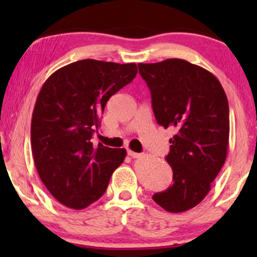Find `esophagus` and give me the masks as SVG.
I'll list each match as a JSON object with an SVG mask.
<instances>
[{
	"label": "esophagus",
	"instance_id": "1",
	"mask_svg": "<svg viewBox=\"0 0 257 257\" xmlns=\"http://www.w3.org/2000/svg\"><path fill=\"white\" fill-rule=\"evenodd\" d=\"M127 154H128L130 157H132V158H139L140 156H142V154H140V153L133 152V151H131V150H128V151H127Z\"/></svg>",
	"mask_w": 257,
	"mask_h": 257
}]
</instances>
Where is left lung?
Instances as JSON below:
<instances>
[{
    "label": "left lung",
    "instance_id": "1",
    "mask_svg": "<svg viewBox=\"0 0 257 257\" xmlns=\"http://www.w3.org/2000/svg\"><path fill=\"white\" fill-rule=\"evenodd\" d=\"M151 91L158 124L174 128L167 163L173 184L152 198L170 213L199 205L212 188L227 158L229 106L219 79L185 59L139 63Z\"/></svg>",
    "mask_w": 257,
    "mask_h": 257
}]
</instances>
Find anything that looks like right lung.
I'll return each instance as SVG.
<instances>
[{
	"mask_svg": "<svg viewBox=\"0 0 257 257\" xmlns=\"http://www.w3.org/2000/svg\"><path fill=\"white\" fill-rule=\"evenodd\" d=\"M136 63L83 59L55 71L42 86L31 119V149L42 182L69 208L83 209L106 191L125 149L93 146L111 96L131 83Z\"/></svg>",
	"mask_w": 257,
	"mask_h": 257,
	"instance_id": "obj_1",
	"label": "right lung"
}]
</instances>
